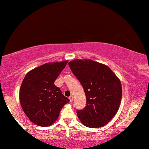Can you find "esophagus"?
Returning <instances> with one entry per match:
<instances>
[{"mask_svg":"<svg viewBox=\"0 0 149 149\" xmlns=\"http://www.w3.org/2000/svg\"><path fill=\"white\" fill-rule=\"evenodd\" d=\"M69 99H70V102H72L73 101V99H73L72 96H70V97H69Z\"/></svg>","mask_w":149,"mask_h":149,"instance_id":"obj_1","label":"esophagus"}]
</instances>
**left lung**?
Returning <instances> with one entry per match:
<instances>
[{
  "instance_id": "1",
  "label": "left lung",
  "mask_w": 149,
  "mask_h": 149,
  "mask_svg": "<svg viewBox=\"0 0 149 149\" xmlns=\"http://www.w3.org/2000/svg\"><path fill=\"white\" fill-rule=\"evenodd\" d=\"M86 95L87 104L77 114L88 127L104 126L116 114L122 96V84L107 65L86 59H75L68 63Z\"/></svg>"
}]
</instances>
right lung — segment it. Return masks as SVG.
I'll return each mask as SVG.
<instances>
[{"label": "right lung", "instance_id": "obj_1", "mask_svg": "<svg viewBox=\"0 0 149 149\" xmlns=\"http://www.w3.org/2000/svg\"><path fill=\"white\" fill-rule=\"evenodd\" d=\"M68 60L49 62L31 70L19 89V102L24 112L35 125L53 124L60 110L70 100L54 84Z\"/></svg>", "mask_w": 149, "mask_h": 149}]
</instances>
